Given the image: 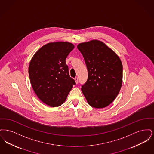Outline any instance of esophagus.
<instances>
[{
    "mask_svg": "<svg viewBox=\"0 0 154 154\" xmlns=\"http://www.w3.org/2000/svg\"><path fill=\"white\" fill-rule=\"evenodd\" d=\"M74 80L75 81L76 84H78V78L77 77H75L74 78Z\"/></svg>",
    "mask_w": 154,
    "mask_h": 154,
    "instance_id": "esophagus-1",
    "label": "esophagus"
}]
</instances>
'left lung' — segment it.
I'll return each instance as SVG.
<instances>
[{
    "label": "left lung",
    "mask_w": 154,
    "mask_h": 154,
    "mask_svg": "<svg viewBox=\"0 0 154 154\" xmlns=\"http://www.w3.org/2000/svg\"><path fill=\"white\" fill-rule=\"evenodd\" d=\"M88 70L81 91L88 104L104 108L118 95L122 84V64L117 54L103 42L92 40L78 44Z\"/></svg>",
    "instance_id": "8db88e82"
}]
</instances>
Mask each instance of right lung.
Masks as SVG:
<instances>
[{
    "mask_svg": "<svg viewBox=\"0 0 154 154\" xmlns=\"http://www.w3.org/2000/svg\"><path fill=\"white\" fill-rule=\"evenodd\" d=\"M74 48L69 42L49 43L42 47L30 62L33 89L40 100L50 107H58L65 102L75 84L66 64V58Z\"/></svg>",
    "mask_w": 154,
    "mask_h": 154,
    "instance_id": "right-lung-1",
    "label": "right lung"
}]
</instances>
